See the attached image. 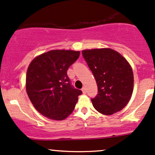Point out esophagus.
Wrapping results in <instances>:
<instances>
[{
  "mask_svg": "<svg viewBox=\"0 0 155 155\" xmlns=\"http://www.w3.org/2000/svg\"><path fill=\"white\" fill-rule=\"evenodd\" d=\"M81 91H82V92L84 94H85L86 92H87V89H86V87H83L82 89H81Z\"/></svg>",
  "mask_w": 155,
  "mask_h": 155,
  "instance_id": "34e87169",
  "label": "esophagus"
}]
</instances>
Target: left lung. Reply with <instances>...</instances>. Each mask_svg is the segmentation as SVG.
Masks as SVG:
<instances>
[{
    "mask_svg": "<svg viewBox=\"0 0 155 155\" xmlns=\"http://www.w3.org/2000/svg\"><path fill=\"white\" fill-rule=\"evenodd\" d=\"M92 71L98 93L91 99L94 107L104 115L120 111L129 102L134 89V74L130 64L110 48L82 50Z\"/></svg>",
    "mask_w": 155,
    "mask_h": 155,
    "instance_id": "8db88e82",
    "label": "left lung"
}]
</instances>
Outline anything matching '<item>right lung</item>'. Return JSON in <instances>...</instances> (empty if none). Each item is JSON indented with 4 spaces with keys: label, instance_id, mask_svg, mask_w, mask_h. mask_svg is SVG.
Wrapping results in <instances>:
<instances>
[{
    "label": "right lung",
    "instance_id": "1",
    "mask_svg": "<svg viewBox=\"0 0 155 155\" xmlns=\"http://www.w3.org/2000/svg\"><path fill=\"white\" fill-rule=\"evenodd\" d=\"M79 51L54 50L32 60L26 76L29 100L39 113L50 119L62 120L74 110L81 90L74 88L67 75Z\"/></svg>",
    "mask_w": 155,
    "mask_h": 155
}]
</instances>
